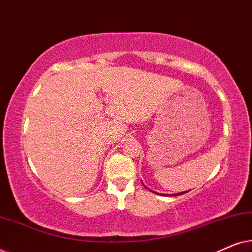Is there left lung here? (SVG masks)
Returning <instances> with one entry per match:
<instances>
[{
  "label": "left lung",
  "instance_id": "8db88e82",
  "mask_svg": "<svg viewBox=\"0 0 252 252\" xmlns=\"http://www.w3.org/2000/svg\"><path fill=\"white\" fill-rule=\"evenodd\" d=\"M182 194H185V192H180V194H174V196H179V195H182Z\"/></svg>",
  "mask_w": 252,
  "mask_h": 252
}]
</instances>
